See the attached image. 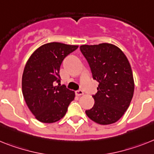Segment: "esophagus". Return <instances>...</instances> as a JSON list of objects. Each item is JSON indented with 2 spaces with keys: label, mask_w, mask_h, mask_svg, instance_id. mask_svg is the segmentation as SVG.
Listing matches in <instances>:
<instances>
[{
  "label": "esophagus",
  "mask_w": 154,
  "mask_h": 154,
  "mask_svg": "<svg viewBox=\"0 0 154 154\" xmlns=\"http://www.w3.org/2000/svg\"><path fill=\"white\" fill-rule=\"evenodd\" d=\"M76 94H77V95L81 96V95H83V94H84V91H83L82 90H78L76 91Z\"/></svg>",
  "instance_id": "obj_1"
}]
</instances>
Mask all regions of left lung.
<instances>
[{
	"instance_id": "1",
	"label": "left lung",
	"mask_w": 154,
	"mask_h": 154,
	"mask_svg": "<svg viewBox=\"0 0 154 154\" xmlns=\"http://www.w3.org/2000/svg\"><path fill=\"white\" fill-rule=\"evenodd\" d=\"M80 49L93 78L99 83L97 92L92 96L94 105L85 111L86 115L100 125L115 123L128 109L134 92L129 60L119 48L110 43L83 45Z\"/></svg>"
}]
</instances>
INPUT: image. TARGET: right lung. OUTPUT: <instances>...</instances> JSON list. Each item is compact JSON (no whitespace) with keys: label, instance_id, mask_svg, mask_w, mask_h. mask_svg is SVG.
<instances>
[{"label":"right lung","instance_id":"right-lung-1","mask_svg":"<svg viewBox=\"0 0 154 154\" xmlns=\"http://www.w3.org/2000/svg\"><path fill=\"white\" fill-rule=\"evenodd\" d=\"M77 48L78 45L60 42L44 44L25 64L22 94L29 110L41 122L53 123L61 119L74 99V91L60 84V69L64 58Z\"/></svg>","mask_w":154,"mask_h":154}]
</instances>
